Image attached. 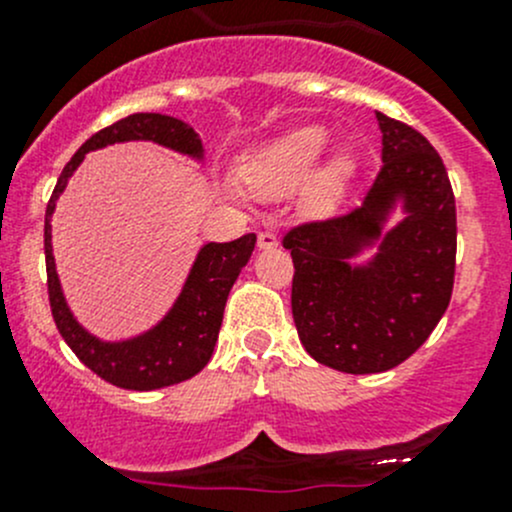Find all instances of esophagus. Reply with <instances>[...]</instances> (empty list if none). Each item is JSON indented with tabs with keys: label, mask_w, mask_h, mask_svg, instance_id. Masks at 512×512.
<instances>
[{
	"label": "esophagus",
	"mask_w": 512,
	"mask_h": 512,
	"mask_svg": "<svg viewBox=\"0 0 512 512\" xmlns=\"http://www.w3.org/2000/svg\"><path fill=\"white\" fill-rule=\"evenodd\" d=\"M257 245H260V250H272V247H277V235L272 230H262L257 235Z\"/></svg>",
	"instance_id": "1"
}]
</instances>
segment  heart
Wrapping results in <instances>:
<instances>
[{"label":"heart","mask_w":512,"mask_h":512,"mask_svg":"<svg viewBox=\"0 0 512 512\" xmlns=\"http://www.w3.org/2000/svg\"><path fill=\"white\" fill-rule=\"evenodd\" d=\"M327 143V133L317 126L297 128L275 143L257 151L255 156L242 165V180L255 195L280 198V195L297 190L312 175L314 165ZM349 160L334 158L319 170L304 193V203L312 210L332 208L334 200L342 195L349 175Z\"/></svg>","instance_id":"b5f03b06"}]
</instances>
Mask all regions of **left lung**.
<instances>
[{
  "label": "left lung",
  "mask_w": 512,
  "mask_h": 512,
  "mask_svg": "<svg viewBox=\"0 0 512 512\" xmlns=\"http://www.w3.org/2000/svg\"><path fill=\"white\" fill-rule=\"evenodd\" d=\"M381 168L359 208L289 227L299 342L344 374L394 369L431 337L456 277V198L446 165L409 123L376 113ZM396 199L407 218L369 266L348 260L380 236Z\"/></svg>",
  "instance_id": "1"
}]
</instances>
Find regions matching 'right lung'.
I'll list each match as a JSON object with an SVG mask.
<instances>
[{"label":"right lung","mask_w":512,"mask_h":512,"mask_svg":"<svg viewBox=\"0 0 512 512\" xmlns=\"http://www.w3.org/2000/svg\"><path fill=\"white\" fill-rule=\"evenodd\" d=\"M123 141H156L160 146L185 153V156L203 158V143H200L198 133L188 123L173 116H163V113H133V116L121 118L94 133L64 165L49 205H46V287H49V304L56 329L71 347V352L79 356L96 376L118 389L153 391L180 384L208 364L215 342H218L220 324H223L227 294L242 267L250 260L257 237L250 232L232 242H208L198 252V260L190 270L178 302L151 332L128 339V342H101V339L91 337L69 312L64 294H61L54 255H51L49 220L61 190L66 188L71 173L79 168L86 153Z\"/></svg>","instance_id":"obj_1"}]
</instances>
